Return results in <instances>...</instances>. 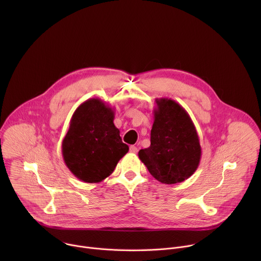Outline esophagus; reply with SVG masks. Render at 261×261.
<instances>
[{
  "label": "esophagus",
  "instance_id": "1",
  "mask_svg": "<svg viewBox=\"0 0 261 261\" xmlns=\"http://www.w3.org/2000/svg\"><path fill=\"white\" fill-rule=\"evenodd\" d=\"M137 151H138V148H137L135 145H131V146H130V152H131V153H134V154H135V153H137Z\"/></svg>",
  "mask_w": 261,
  "mask_h": 261
}]
</instances>
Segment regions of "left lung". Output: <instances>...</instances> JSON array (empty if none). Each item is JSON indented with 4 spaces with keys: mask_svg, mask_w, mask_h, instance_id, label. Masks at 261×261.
<instances>
[{
    "mask_svg": "<svg viewBox=\"0 0 261 261\" xmlns=\"http://www.w3.org/2000/svg\"><path fill=\"white\" fill-rule=\"evenodd\" d=\"M155 101L151 145L140 150L138 157L160 182L178 184L189 178L199 165V137L181 105L168 98Z\"/></svg>",
    "mask_w": 261,
    "mask_h": 261,
    "instance_id": "left-lung-1",
    "label": "left lung"
}]
</instances>
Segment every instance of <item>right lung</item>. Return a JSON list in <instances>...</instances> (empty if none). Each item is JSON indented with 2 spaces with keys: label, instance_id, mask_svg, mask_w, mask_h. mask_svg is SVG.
Segmentation results:
<instances>
[{
  "label": "right lung",
  "instance_id": "right-lung-1",
  "mask_svg": "<svg viewBox=\"0 0 261 261\" xmlns=\"http://www.w3.org/2000/svg\"><path fill=\"white\" fill-rule=\"evenodd\" d=\"M114 120V108L98 98L85 101L74 111L62 142V155L79 179L102 181L128 153L129 146L122 141Z\"/></svg>",
  "mask_w": 261,
  "mask_h": 261
}]
</instances>
